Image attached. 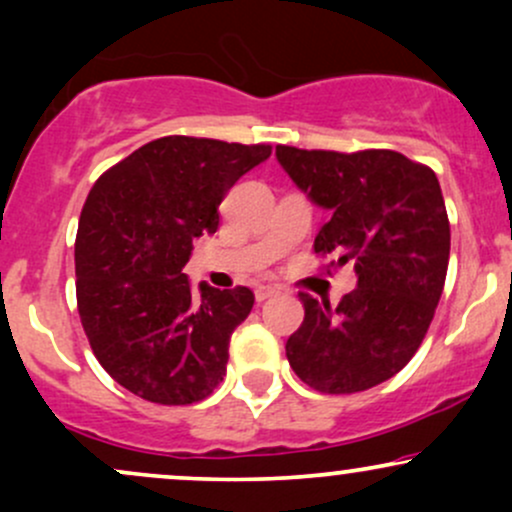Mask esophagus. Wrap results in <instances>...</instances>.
<instances>
[{"label":"esophagus","mask_w":512,"mask_h":512,"mask_svg":"<svg viewBox=\"0 0 512 512\" xmlns=\"http://www.w3.org/2000/svg\"><path fill=\"white\" fill-rule=\"evenodd\" d=\"M272 296H276L274 286H257V289H255L257 303H264V301H267V298H272Z\"/></svg>","instance_id":"esophagus-1"}]
</instances>
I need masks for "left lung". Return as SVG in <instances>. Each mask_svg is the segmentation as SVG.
<instances>
[{
  "label": "left lung",
  "instance_id": "obj_1",
  "mask_svg": "<svg viewBox=\"0 0 512 512\" xmlns=\"http://www.w3.org/2000/svg\"><path fill=\"white\" fill-rule=\"evenodd\" d=\"M276 158L332 214L315 238L317 255L354 260L358 276L337 308L298 293L305 317L286 342L293 373L325 395L385 383L424 342L448 274L450 221L436 173L390 149L279 144Z\"/></svg>",
  "mask_w": 512,
  "mask_h": 512
}]
</instances>
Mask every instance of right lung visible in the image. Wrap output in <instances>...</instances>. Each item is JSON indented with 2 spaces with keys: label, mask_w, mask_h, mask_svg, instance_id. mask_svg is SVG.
Masks as SVG:
<instances>
[{
  "label": "right lung",
  "mask_w": 512,
  "mask_h": 512,
  "mask_svg": "<svg viewBox=\"0 0 512 512\" xmlns=\"http://www.w3.org/2000/svg\"><path fill=\"white\" fill-rule=\"evenodd\" d=\"M269 144L161 137L108 168L76 231V308L98 363L146 402H202L226 375L231 334L250 315L248 286L202 298L182 274L192 240L219 228V204Z\"/></svg>",
  "instance_id": "1"
}]
</instances>
